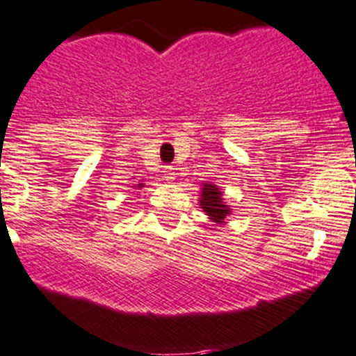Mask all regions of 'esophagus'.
<instances>
[{
	"mask_svg": "<svg viewBox=\"0 0 356 356\" xmlns=\"http://www.w3.org/2000/svg\"><path fill=\"white\" fill-rule=\"evenodd\" d=\"M164 178H166V179H170V181H171V179H175L173 168H171V166H166V168H164Z\"/></svg>",
	"mask_w": 356,
	"mask_h": 356,
	"instance_id": "34e87169",
	"label": "esophagus"
}]
</instances>
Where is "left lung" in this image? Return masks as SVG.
<instances>
[{
	"label": "left lung",
	"mask_w": 356,
	"mask_h": 356,
	"mask_svg": "<svg viewBox=\"0 0 356 356\" xmlns=\"http://www.w3.org/2000/svg\"><path fill=\"white\" fill-rule=\"evenodd\" d=\"M200 206L206 211L207 216H211V220H214L216 223H223L227 214H230L228 207L223 204L221 192L218 190L216 185H204L202 195H200Z\"/></svg>",
	"instance_id": "left-lung-1"
}]
</instances>
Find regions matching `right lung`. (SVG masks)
<instances>
[{"label": "right lung", "mask_w": 356, "mask_h": 356, "mask_svg": "<svg viewBox=\"0 0 356 356\" xmlns=\"http://www.w3.org/2000/svg\"><path fill=\"white\" fill-rule=\"evenodd\" d=\"M140 186H142V183H140Z\"/></svg>", "instance_id": "add662e5"}]
</instances>
